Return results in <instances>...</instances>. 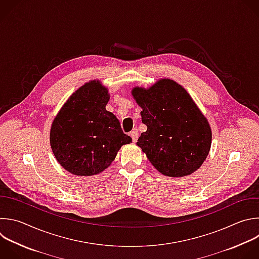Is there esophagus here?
<instances>
[{
  "instance_id": "34e87169",
  "label": "esophagus",
  "mask_w": 259,
  "mask_h": 259,
  "mask_svg": "<svg viewBox=\"0 0 259 259\" xmlns=\"http://www.w3.org/2000/svg\"><path fill=\"white\" fill-rule=\"evenodd\" d=\"M130 136H131V138H132L133 142H136V141H137V139H138L139 134H138L137 130H136V129H134L133 131H131V132H130Z\"/></svg>"
}]
</instances>
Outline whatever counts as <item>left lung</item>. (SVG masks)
Listing matches in <instances>:
<instances>
[{
    "label": "left lung",
    "instance_id": "obj_1",
    "mask_svg": "<svg viewBox=\"0 0 259 259\" xmlns=\"http://www.w3.org/2000/svg\"><path fill=\"white\" fill-rule=\"evenodd\" d=\"M132 96L147 126L136 144L152 165L168 177L194 173L209 152L211 129L185 89L160 79L147 90L134 88Z\"/></svg>",
    "mask_w": 259,
    "mask_h": 259
}]
</instances>
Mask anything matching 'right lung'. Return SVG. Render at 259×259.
Wrapping results in <instances>:
<instances>
[{
  "mask_svg": "<svg viewBox=\"0 0 259 259\" xmlns=\"http://www.w3.org/2000/svg\"><path fill=\"white\" fill-rule=\"evenodd\" d=\"M109 100L107 88L99 80L90 81L68 99L52 124V150L59 163L73 175L101 173L121 146L132 141L116 116L106 110Z\"/></svg>",
  "mask_w": 259,
  "mask_h": 259,
  "instance_id": "obj_1",
  "label": "right lung"
}]
</instances>
